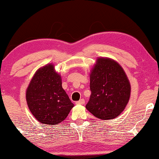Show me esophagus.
<instances>
[{"label": "esophagus", "mask_w": 159, "mask_h": 159, "mask_svg": "<svg viewBox=\"0 0 159 159\" xmlns=\"http://www.w3.org/2000/svg\"><path fill=\"white\" fill-rule=\"evenodd\" d=\"M84 103V100L83 98L80 99V101L76 102V104H79V105H83Z\"/></svg>", "instance_id": "obj_1"}]
</instances>
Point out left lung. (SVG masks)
I'll return each mask as SVG.
<instances>
[{
    "mask_svg": "<svg viewBox=\"0 0 159 159\" xmlns=\"http://www.w3.org/2000/svg\"><path fill=\"white\" fill-rule=\"evenodd\" d=\"M91 95L86 108L95 117L111 119L125 109L130 96V84L118 63L99 58L90 74Z\"/></svg>",
    "mask_w": 159,
    "mask_h": 159,
    "instance_id": "obj_1",
    "label": "left lung"
}]
</instances>
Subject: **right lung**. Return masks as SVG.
<instances>
[{
	"mask_svg": "<svg viewBox=\"0 0 159 159\" xmlns=\"http://www.w3.org/2000/svg\"><path fill=\"white\" fill-rule=\"evenodd\" d=\"M26 98L33 116L45 125L61 123L75 106L63 89L61 76L54 71L52 64L42 67L34 74Z\"/></svg>",
	"mask_w": 159,
	"mask_h": 159,
	"instance_id": "1",
	"label": "right lung"
}]
</instances>
